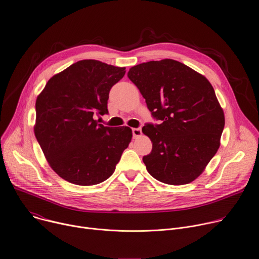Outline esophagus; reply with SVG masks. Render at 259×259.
<instances>
[{"label": "esophagus", "instance_id": "34e87169", "mask_svg": "<svg viewBox=\"0 0 259 259\" xmlns=\"http://www.w3.org/2000/svg\"><path fill=\"white\" fill-rule=\"evenodd\" d=\"M132 133H133V137L134 138H138L143 135V132H142V129L140 128H133L132 129Z\"/></svg>", "mask_w": 259, "mask_h": 259}]
</instances>
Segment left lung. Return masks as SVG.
<instances>
[{"mask_svg": "<svg viewBox=\"0 0 259 259\" xmlns=\"http://www.w3.org/2000/svg\"><path fill=\"white\" fill-rule=\"evenodd\" d=\"M128 77L153 116L162 121L143 127L153 144L151 154L143 158L147 170L164 184L193 182L217 153L225 124L213 85L192 68L171 59L133 66Z\"/></svg>", "mask_w": 259, "mask_h": 259, "instance_id": "obj_1", "label": "left lung"}]
</instances>
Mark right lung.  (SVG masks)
<instances>
[{
  "mask_svg": "<svg viewBox=\"0 0 259 259\" xmlns=\"http://www.w3.org/2000/svg\"><path fill=\"white\" fill-rule=\"evenodd\" d=\"M125 69L81 60L54 75L37 96L35 136L50 166L67 182H104L131 143L129 127H106L95 120L108 112L109 91Z\"/></svg>",
  "mask_w": 259,
  "mask_h": 259,
  "instance_id": "add662e5",
  "label": "right lung"
}]
</instances>
